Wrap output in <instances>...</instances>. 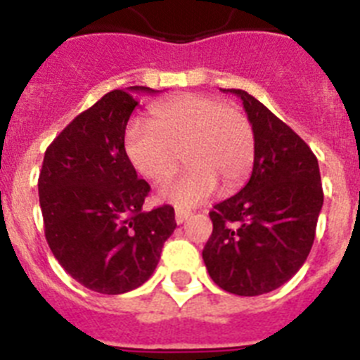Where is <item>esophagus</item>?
I'll return each mask as SVG.
<instances>
[{
  "mask_svg": "<svg viewBox=\"0 0 360 360\" xmlns=\"http://www.w3.org/2000/svg\"><path fill=\"white\" fill-rule=\"evenodd\" d=\"M189 216H191V212L186 211V209H176V211H174V219H176L178 225H182L184 221L189 218Z\"/></svg>",
  "mask_w": 360,
  "mask_h": 360,
  "instance_id": "obj_1",
  "label": "esophagus"
}]
</instances>
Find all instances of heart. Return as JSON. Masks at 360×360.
<instances>
[{
    "mask_svg": "<svg viewBox=\"0 0 360 360\" xmlns=\"http://www.w3.org/2000/svg\"><path fill=\"white\" fill-rule=\"evenodd\" d=\"M149 115L151 124H129L124 135L133 167L155 184L173 176L180 153L189 167L162 187V200L193 207L211 198L218 184L231 193L249 178L256 136L240 108L209 95L184 94L155 104Z\"/></svg>",
    "mask_w": 360,
    "mask_h": 360,
    "instance_id": "1",
    "label": "heart"
}]
</instances>
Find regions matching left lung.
<instances>
[{"instance_id":"obj_1","label":"left lung","mask_w":360,"mask_h":360,"mask_svg":"<svg viewBox=\"0 0 360 360\" xmlns=\"http://www.w3.org/2000/svg\"><path fill=\"white\" fill-rule=\"evenodd\" d=\"M224 91L243 101L256 157L247 186L209 212L212 234L202 257L219 288L262 295L285 285L310 254L323 207L319 164L307 142L257 98Z\"/></svg>"}]
</instances>
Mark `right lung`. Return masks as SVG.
<instances>
[{"label":"right lung","mask_w":360,"mask_h":360,"mask_svg":"<svg viewBox=\"0 0 360 360\" xmlns=\"http://www.w3.org/2000/svg\"><path fill=\"white\" fill-rule=\"evenodd\" d=\"M113 90L53 139L39 173L44 236L59 265L82 287L124 294L148 281L176 229L171 205L144 211L149 184L124 149L135 94Z\"/></svg>","instance_id":"add662e5"}]
</instances>
